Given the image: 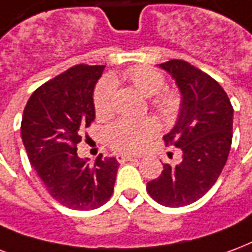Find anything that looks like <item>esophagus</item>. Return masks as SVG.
<instances>
[{
	"label": "esophagus",
	"mask_w": 252,
	"mask_h": 252,
	"mask_svg": "<svg viewBox=\"0 0 252 252\" xmlns=\"http://www.w3.org/2000/svg\"><path fill=\"white\" fill-rule=\"evenodd\" d=\"M117 159H118V162H125V161H131V159H137V157H135V156H131V154L119 153V154H117Z\"/></svg>",
	"instance_id": "34e87169"
}]
</instances>
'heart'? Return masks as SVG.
<instances>
[{
    "mask_svg": "<svg viewBox=\"0 0 252 252\" xmlns=\"http://www.w3.org/2000/svg\"><path fill=\"white\" fill-rule=\"evenodd\" d=\"M125 79L144 96H154L153 107L164 117H172L180 107L179 95L172 91H162L165 78L152 67H133L125 72ZM115 80L106 76L98 83L94 93V107L98 115H108L113 110ZM157 133V125L150 119L121 118L110 125L106 137L110 146L119 152H141Z\"/></svg>",
    "mask_w": 252,
    "mask_h": 252,
    "instance_id": "b5f03b06",
    "label": "heart"
}]
</instances>
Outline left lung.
Instances as JSON below:
<instances>
[{
  "mask_svg": "<svg viewBox=\"0 0 252 252\" xmlns=\"http://www.w3.org/2000/svg\"><path fill=\"white\" fill-rule=\"evenodd\" d=\"M159 67L181 93L179 119L164 141L183 150V161L164 164L146 190L161 205L184 207L203 197L219 179L232 142L234 108L223 87L192 64L173 59Z\"/></svg>",
  "mask_w": 252,
  "mask_h": 252,
  "instance_id": "1",
  "label": "left lung"
}]
</instances>
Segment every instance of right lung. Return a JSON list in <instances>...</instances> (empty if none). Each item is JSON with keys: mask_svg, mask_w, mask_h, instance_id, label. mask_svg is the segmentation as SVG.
Wrapping results in <instances>:
<instances>
[{"mask_svg": "<svg viewBox=\"0 0 252 252\" xmlns=\"http://www.w3.org/2000/svg\"><path fill=\"white\" fill-rule=\"evenodd\" d=\"M103 69L71 67L40 86L24 108L21 138L29 162L53 199L71 209L99 208L114 192L118 161L99 154L90 164L76 152L82 128L95 119L94 88Z\"/></svg>", "mask_w": 252, "mask_h": 252, "instance_id": "obj_1", "label": "right lung"}]
</instances>
